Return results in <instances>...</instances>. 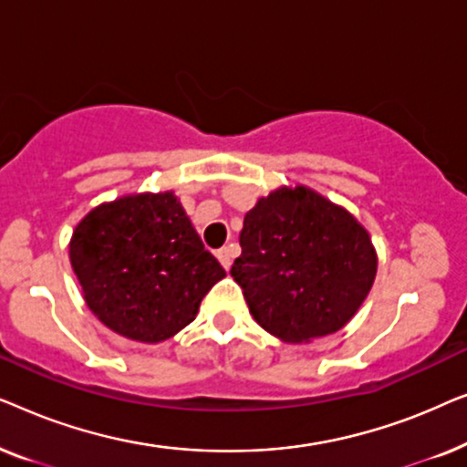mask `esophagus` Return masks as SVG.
Wrapping results in <instances>:
<instances>
[{"mask_svg":"<svg viewBox=\"0 0 467 467\" xmlns=\"http://www.w3.org/2000/svg\"><path fill=\"white\" fill-rule=\"evenodd\" d=\"M234 254H235V246L229 244V246H223L216 251V257H219L221 265L225 267V270H229L232 267V261H234Z\"/></svg>","mask_w":467,"mask_h":467,"instance_id":"34e87169","label":"esophagus"}]
</instances>
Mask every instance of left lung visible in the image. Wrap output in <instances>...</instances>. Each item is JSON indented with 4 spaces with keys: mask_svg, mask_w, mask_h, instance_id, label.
I'll list each match as a JSON object with an SVG mask.
<instances>
[{
    "mask_svg": "<svg viewBox=\"0 0 467 467\" xmlns=\"http://www.w3.org/2000/svg\"><path fill=\"white\" fill-rule=\"evenodd\" d=\"M240 246L232 276L254 321L286 344L342 329L379 270L368 229L306 184L259 197L244 216Z\"/></svg>",
    "mask_w": 467,
    "mask_h": 467,
    "instance_id": "8db88e82",
    "label": "left lung"
}]
</instances>
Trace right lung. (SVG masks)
Wrapping results in <instances>:
<instances>
[{"instance_id": "add662e5", "label": "right lung", "mask_w": 467, "mask_h": 467, "mask_svg": "<svg viewBox=\"0 0 467 467\" xmlns=\"http://www.w3.org/2000/svg\"><path fill=\"white\" fill-rule=\"evenodd\" d=\"M88 310L127 340L159 344L195 321L225 278L174 191L127 193L88 210L69 240Z\"/></svg>"}]
</instances>
